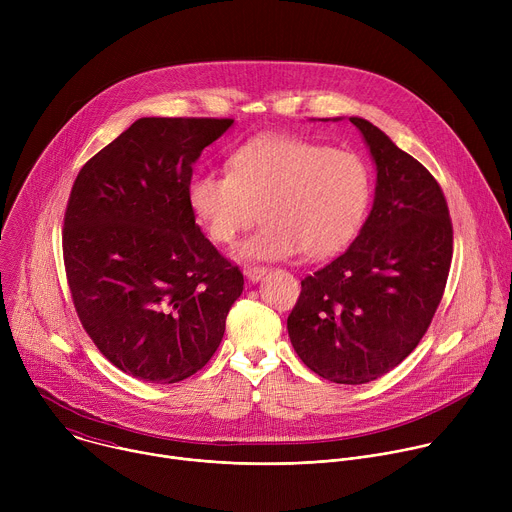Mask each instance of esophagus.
<instances>
[{"label":"esophagus","instance_id":"34e87169","mask_svg":"<svg viewBox=\"0 0 512 512\" xmlns=\"http://www.w3.org/2000/svg\"><path fill=\"white\" fill-rule=\"evenodd\" d=\"M267 267H249L247 271H245V275H247V279L251 281V283H257V281H261L265 275H267Z\"/></svg>","mask_w":512,"mask_h":512}]
</instances>
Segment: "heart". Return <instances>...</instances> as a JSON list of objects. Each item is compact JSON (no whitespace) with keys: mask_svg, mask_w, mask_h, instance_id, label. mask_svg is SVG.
I'll list each match as a JSON object with an SVG mask.
<instances>
[{"mask_svg":"<svg viewBox=\"0 0 512 512\" xmlns=\"http://www.w3.org/2000/svg\"><path fill=\"white\" fill-rule=\"evenodd\" d=\"M188 200L216 245H233L261 216L263 227L237 249L241 261L300 251L326 259L344 251L367 221L373 174L354 152L271 135L241 145L229 174L192 176Z\"/></svg>","mask_w":512,"mask_h":512,"instance_id":"b5f03b06","label":"heart"}]
</instances>
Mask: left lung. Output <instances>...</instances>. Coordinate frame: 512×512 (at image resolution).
<instances>
[{"label":"left lung","instance_id":"left-lung-1","mask_svg":"<svg viewBox=\"0 0 512 512\" xmlns=\"http://www.w3.org/2000/svg\"><path fill=\"white\" fill-rule=\"evenodd\" d=\"M350 123L377 166L373 208L352 245L302 281L287 332L310 371L362 385L395 369L427 332L444 296L454 233L435 178L371 121Z\"/></svg>","mask_w":512,"mask_h":512}]
</instances>
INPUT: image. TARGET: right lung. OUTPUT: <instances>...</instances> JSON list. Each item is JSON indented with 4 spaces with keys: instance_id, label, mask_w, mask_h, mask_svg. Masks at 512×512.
Segmentation results:
<instances>
[{
    "instance_id": "1",
    "label": "right lung",
    "mask_w": 512,
    "mask_h": 512,
    "mask_svg": "<svg viewBox=\"0 0 512 512\" xmlns=\"http://www.w3.org/2000/svg\"><path fill=\"white\" fill-rule=\"evenodd\" d=\"M233 119L141 117L72 186L62 231L83 328L115 367L170 385L200 371L225 334L243 273L196 225L192 164Z\"/></svg>"
}]
</instances>
